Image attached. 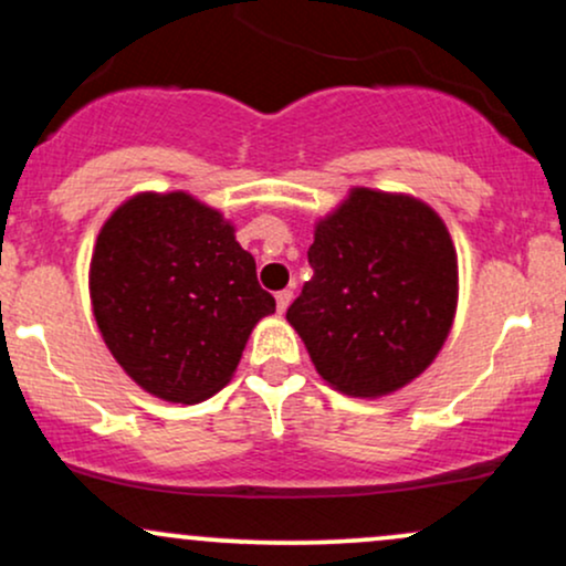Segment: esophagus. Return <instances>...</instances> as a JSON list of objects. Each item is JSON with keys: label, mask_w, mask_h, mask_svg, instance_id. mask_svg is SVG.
<instances>
[{"label": "esophagus", "mask_w": 566, "mask_h": 566, "mask_svg": "<svg viewBox=\"0 0 566 566\" xmlns=\"http://www.w3.org/2000/svg\"><path fill=\"white\" fill-rule=\"evenodd\" d=\"M292 303V290H282V292H276V308H279V314H284V311H287V305Z\"/></svg>", "instance_id": "1"}]
</instances>
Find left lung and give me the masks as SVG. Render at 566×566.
<instances>
[{
	"label": "left lung",
	"instance_id": "8db88e82",
	"mask_svg": "<svg viewBox=\"0 0 566 566\" xmlns=\"http://www.w3.org/2000/svg\"><path fill=\"white\" fill-rule=\"evenodd\" d=\"M308 263L287 322L329 386L382 396L431 365L458 305V258L431 207L354 188L316 226Z\"/></svg>",
	"mask_w": 566,
	"mask_h": 566
}]
</instances>
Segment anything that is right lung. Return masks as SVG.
<instances>
[{"mask_svg":"<svg viewBox=\"0 0 566 566\" xmlns=\"http://www.w3.org/2000/svg\"><path fill=\"white\" fill-rule=\"evenodd\" d=\"M90 297L122 369L178 405L218 394L252 327L276 311L233 226L184 191L138 193L106 220Z\"/></svg>","mask_w":566,"mask_h":566,"instance_id":"1","label":"right lung"}]
</instances>
